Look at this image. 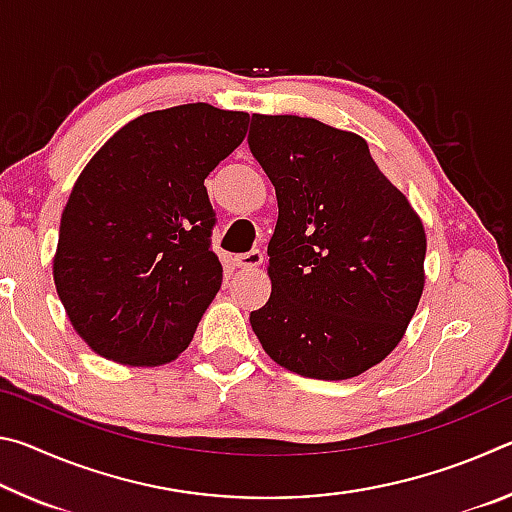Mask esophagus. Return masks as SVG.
Returning a JSON list of instances; mask_svg holds the SVG:
<instances>
[{
	"instance_id": "esophagus-1",
	"label": "esophagus",
	"mask_w": 512,
	"mask_h": 512,
	"mask_svg": "<svg viewBox=\"0 0 512 512\" xmlns=\"http://www.w3.org/2000/svg\"><path fill=\"white\" fill-rule=\"evenodd\" d=\"M262 262H264L262 250H250V253H241L235 257V264L239 268H257L262 266Z\"/></svg>"
}]
</instances>
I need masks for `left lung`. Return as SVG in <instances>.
<instances>
[{"mask_svg":"<svg viewBox=\"0 0 512 512\" xmlns=\"http://www.w3.org/2000/svg\"><path fill=\"white\" fill-rule=\"evenodd\" d=\"M250 151L271 178V298L250 325L275 363L339 381L404 339L424 289L427 235L368 142L298 115H253Z\"/></svg>","mask_w":512,"mask_h":512,"instance_id":"left-lung-1","label":"left lung"}]
</instances>
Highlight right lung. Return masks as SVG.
<instances>
[{
    "mask_svg": "<svg viewBox=\"0 0 512 512\" xmlns=\"http://www.w3.org/2000/svg\"><path fill=\"white\" fill-rule=\"evenodd\" d=\"M248 121L210 103L146 112L85 164L60 219L54 282L99 357L162 366L192 343L223 280L205 178Z\"/></svg>",
    "mask_w": 512,
    "mask_h": 512,
    "instance_id": "right-lung-1",
    "label": "right lung"
}]
</instances>
